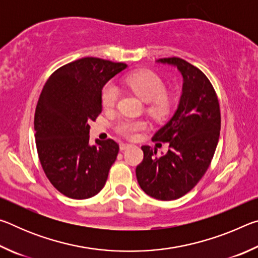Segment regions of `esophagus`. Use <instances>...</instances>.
Wrapping results in <instances>:
<instances>
[{
  "label": "esophagus",
  "instance_id": "obj_1",
  "mask_svg": "<svg viewBox=\"0 0 258 258\" xmlns=\"http://www.w3.org/2000/svg\"><path fill=\"white\" fill-rule=\"evenodd\" d=\"M119 148H120L121 151H124L126 149H128V148H131V145H130V143H121V145L119 146Z\"/></svg>",
  "mask_w": 258,
  "mask_h": 258
}]
</instances>
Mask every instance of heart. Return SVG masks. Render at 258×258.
Returning a JSON list of instances; mask_svg holds the SVG:
<instances>
[{
	"label": "heart",
	"mask_w": 258,
	"mask_h": 258,
	"mask_svg": "<svg viewBox=\"0 0 258 258\" xmlns=\"http://www.w3.org/2000/svg\"><path fill=\"white\" fill-rule=\"evenodd\" d=\"M126 84L143 101L149 102V111L155 117H163L171 107V100L165 93V84L161 78L151 71H139L126 77ZM119 97V89L115 83L108 82L102 87L101 102L104 108L116 106ZM147 127L142 119H120L116 123V131L120 135L134 139L139 132Z\"/></svg>",
	"instance_id": "b5f03b06"
}]
</instances>
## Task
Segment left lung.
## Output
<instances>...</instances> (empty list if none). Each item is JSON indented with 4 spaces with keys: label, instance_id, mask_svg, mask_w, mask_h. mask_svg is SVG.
Returning a JSON list of instances; mask_svg holds the SVG:
<instances>
[{
    "label": "left lung",
    "instance_id": "obj_1",
    "mask_svg": "<svg viewBox=\"0 0 258 258\" xmlns=\"http://www.w3.org/2000/svg\"><path fill=\"white\" fill-rule=\"evenodd\" d=\"M157 62L177 68L183 77L182 94L172 118L154 135L168 142L167 154L142 146L143 160L135 173L141 189L158 200H175L187 194L206 173L215 154L221 111L215 90L206 75L181 58Z\"/></svg>",
    "mask_w": 258,
    "mask_h": 258
}]
</instances>
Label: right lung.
Returning <instances> with one entry per match:
<instances>
[{
    "label": "right lung",
    "mask_w": 258,
    "mask_h": 258,
    "mask_svg": "<svg viewBox=\"0 0 258 258\" xmlns=\"http://www.w3.org/2000/svg\"><path fill=\"white\" fill-rule=\"evenodd\" d=\"M125 68L87 56L56 69L43 87L34 118L37 154L46 177L66 197L91 198L106 184L119 146L111 139L91 146L89 123L102 111V87Z\"/></svg>",
    "instance_id": "obj_1"
}]
</instances>
